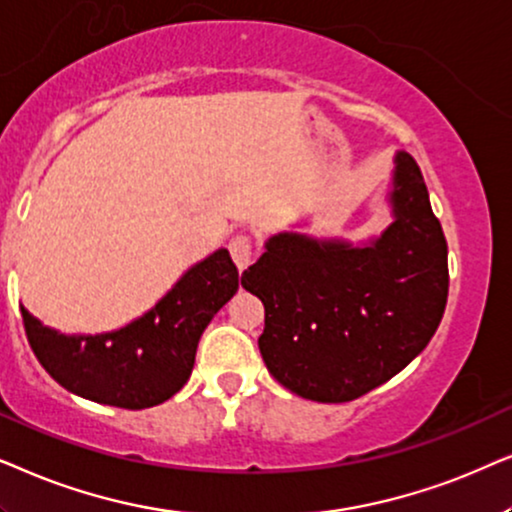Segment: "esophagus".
Returning <instances> with one entry per match:
<instances>
[{"instance_id":"1","label":"esophagus","mask_w":512,"mask_h":512,"mask_svg":"<svg viewBox=\"0 0 512 512\" xmlns=\"http://www.w3.org/2000/svg\"><path fill=\"white\" fill-rule=\"evenodd\" d=\"M229 252H231V260H234L238 271H243L245 267H248L252 255H255V250H252V243H250L248 236H234V238H231Z\"/></svg>"}]
</instances>
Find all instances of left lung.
Wrapping results in <instances>:
<instances>
[{
  "label": "left lung",
  "mask_w": 512,
  "mask_h": 512,
  "mask_svg": "<svg viewBox=\"0 0 512 512\" xmlns=\"http://www.w3.org/2000/svg\"><path fill=\"white\" fill-rule=\"evenodd\" d=\"M391 224L351 243L281 231L243 271L262 299L260 353L278 384L316 403H349L395 377L438 330L447 241L417 161L395 152Z\"/></svg>",
  "instance_id": "left-lung-1"
}]
</instances>
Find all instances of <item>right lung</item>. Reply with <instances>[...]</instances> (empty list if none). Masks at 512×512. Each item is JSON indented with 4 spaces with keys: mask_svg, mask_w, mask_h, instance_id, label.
<instances>
[{
    "mask_svg": "<svg viewBox=\"0 0 512 512\" xmlns=\"http://www.w3.org/2000/svg\"><path fill=\"white\" fill-rule=\"evenodd\" d=\"M238 285L243 276L229 250L220 248L192 264L152 309L119 330L65 335L23 304L20 313L34 356L60 386L100 405L145 410L187 384L203 330Z\"/></svg>",
    "mask_w": 512,
    "mask_h": 512,
    "instance_id": "right-lung-1",
    "label": "right lung"
}]
</instances>
